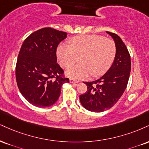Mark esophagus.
I'll use <instances>...</instances> for the list:
<instances>
[{
	"label": "esophagus",
	"mask_w": 149,
	"mask_h": 149,
	"mask_svg": "<svg viewBox=\"0 0 149 149\" xmlns=\"http://www.w3.org/2000/svg\"><path fill=\"white\" fill-rule=\"evenodd\" d=\"M69 81H70V82H71V83H73V82H76V83H77V82H79V81H78V80H75V79H73V78H70Z\"/></svg>",
	"instance_id": "1"
}]
</instances>
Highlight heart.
<instances>
[{
  "mask_svg": "<svg viewBox=\"0 0 149 149\" xmlns=\"http://www.w3.org/2000/svg\"><path fill=\"white\" fill-rule=\"evenodd\" d=\"M116 48L114 40L98 35H83L73 37L70 45L62 44L57 49V57L63 69H69L78 60L80 64L67 71L68 76L85 79L92 74H105L113 63Z\"/></svg>",
  "mask_w": 149,
  "mask_h": 149,
  "instance_id": "b5f03b06",
  "label": "heart"
}]
</instances>
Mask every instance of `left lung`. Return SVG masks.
<instances>
[{
    "label": "left lung",
    "instance_id": "1",
    "mask_svg": "<svg viewBox=\"0 0 149 149\" xmlns=\"http://www.w3.org/2000/svg\"><path fill=\"white\" fill-rule=\"evenodd\" d=\"M114 39L116 52L110 69L101 78L85 82L87 90L80 95L82 106L91 112H101L112 107L126 89L130 76V55L125 44L116 34L107 32Z\"/></svg>",
    "mask_w": 149,
    "mask_h": 149
}]
</instances>
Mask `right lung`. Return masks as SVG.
<instances>
[{"mask_svg": "<svg viewBox=\"0 0 149 149\" xmlns=\"http://www.w3.org/2000/svg\"><path fill=\"white\" fill-rule=\"evenodd\" d=\"M67 33L52 28L34 32L23 42L16 64V80L23 97L39 107L57 101L69 79L57 63V48Z\"/></svg>", "mask_w": 149, "mask_h": 149, "instance_id": "add662e5", "label": "right lung"}]
</instances>
